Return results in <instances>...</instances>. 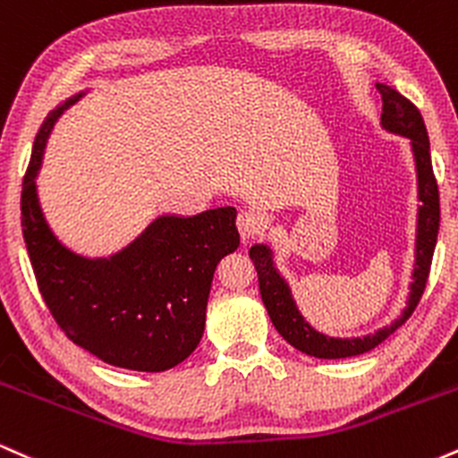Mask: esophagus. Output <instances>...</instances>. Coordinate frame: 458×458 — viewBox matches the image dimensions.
Masks as SVG:
<instances>
[{"label":"esophagus","instance_id":"34e87169","mask_svg":"<svg viewBox=\"0 0 458 458\" xmlns=\"http://www.w3.org/2000/svg\"><path fill=\"white\" fill-rule=\"evenodd\" d=\"M236 228H239L241 239L250 241L262 230V219L254 211H241L236 217Z\"/></svg>","mask_w":458,"mask_h":458}]
</instances>
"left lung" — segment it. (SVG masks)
<instances>
[{
  "label": "left lung",
  "mask_w": 458,
  "mask_h": 458,
  "mask_svg": "<svg viewBox=\"0 0 458 458\" xmlns=\"http://www.w3.org/2000/svg\"><path fill=\"white\" fill-rule=\"evenodd\" d=\"M377 90L381 92L383 98L381 127L387 133L401 135V138L411 141L415 178H418L420 207L418 222H415V260L411 284H409L407 306H404L401 317L394 318L386 327L377 329L375 334L361 335V338H334V335L320 334L299 312L286 277L276 267V256H273L271 247L267 243H256L250 250V259L254 260L256 271H259L262 303L269 312L271 323L276 325V329L280 331V335L288 344H293L306 355L320 357V360H343V357L368 353L375 346H379L383 340L390 338L401 325H404V320L411 317L424 288H427L430 260H433L435 243H437L439 191L433 174V163H430V144L422 114L409 98H404L401 92L386 86V83H377Z\"/></svg>",
  "instance_id": "left-lung-1"
}]
</instances>
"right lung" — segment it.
I'll list each match as a JSON object with an SVG mask.
<instances>
[{"instance_id":"obj_1","label":"right lung","mask_w":458,"mask_h":458,"mask_svg":"<svg viewBox=\"0 0 458 458\" xmlns=\"http://www.w3.org/2000/svg\"><path fill=\"white\" fill-rule=\"evenodd\" d=\"M83 94L47 115L23 178L21 225L36 282L55 323L88 353L127 370H170L202 338L215 267L239 247L236 208L159 215L127 247L101 259L66 247L47 222L36 176L57 118Z\"/></svg>"}]
</instances>
